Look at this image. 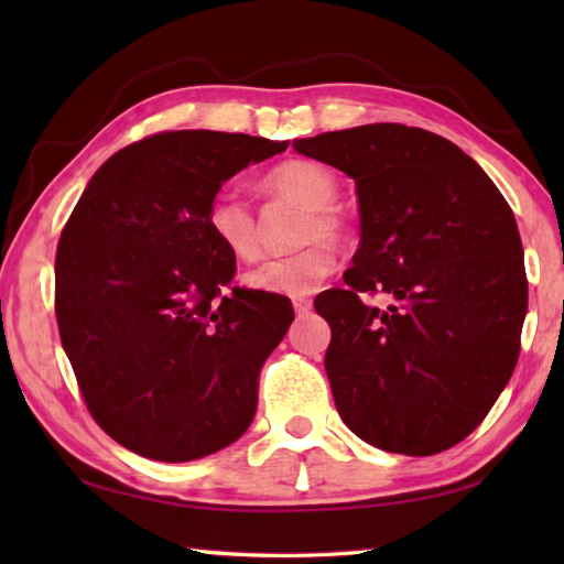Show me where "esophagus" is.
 I'll return each instance as SVG.
<instances>
[{
  "instance_id": "esophagus-1",
  "label": "esophagus",
  "mask_w": 564,
  "mask_h": 564,
  "mask_svg": "<svg viewBox=\"0 0 564 564\" xmlns=\"http://www.w3.org/2000/svg\"><path fill=\"white\" fill-rule=\"evenodd\" d=\"M293 307H295V315L297 317H305L310 310H313V301H307V297H295Z\"/></svg>"
}]
</instances>
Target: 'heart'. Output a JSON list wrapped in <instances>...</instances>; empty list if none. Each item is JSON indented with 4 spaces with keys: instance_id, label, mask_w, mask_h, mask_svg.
Listing matches in <instances>:
<instances>
[{
    "instance_id": "obj_1",
    "label": "heart",
    "mask_w": 564,
    "mask_h": 564,
    "mask_svg": "<svg viewBox=\"0 0 564 564\" xmlns=\"http://www.w3.org/2000/svg\"><path fill=\"white\" fill-rule=\"evenodd\" d=\"M261 186L269 196L305 208V218L297 225L295 237L297 245L305 247L289 257L263 261L245 275V285L251 291L283 297L313 293L337 263L329 239H341L346 232L344 218L334 210V200L339 196L337 178L317 162L289 160L275 164L263 176ZM206 220L218 245L237 261H254L259 257V223L237 191H218L208 203Z\"/></svg>"
}]
</instances>
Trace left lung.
<instances>
[{"label":"left lung","mask_w":564,"mask_h":564,"mask_svg":"<svg viewBox=\"0 0 564 564\" xmlns=\"http://www.w3.org/2000/svg\"><path fill=\"white\" fill-rule=\"evenodd\" d=\"M356 182L361 245L329 322L334 404L358 438L434 455L473 434L519 361L529 283L517 218L451 140L373 123L293 140ZM388 292L378 308L368 294Z\"/></svg>","instance_id":"1"}]
</instances>
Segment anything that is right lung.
<instances>
[{"label":"right lung","mask_w":564,"mask_h":564,"mask_svg":"<svg viewBox=\"0 0 564 564\" xmlns=\"http://www.w3.org/2000/svg\"><path fill=\"white\" fill-rule=\"evenodd\" d=\"M218 130H172L116 152L59 235L55 315L91 416L142 458L198 460L249 429L261 366L289 332L281 295L239 291L208 203L285 152Z\"/></svg>","instance_id":"add662e5"}]
</instances>
